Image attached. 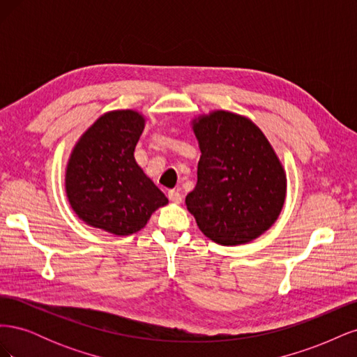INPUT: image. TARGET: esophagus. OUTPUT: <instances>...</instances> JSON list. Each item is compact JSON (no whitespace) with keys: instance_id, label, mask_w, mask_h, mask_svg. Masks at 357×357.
<instances>
[{"instance_id":"esophagus-1","label":"esophagus","mask_w":357,"mask_h":357,"mask_svg":"<svg viewBox=\"0 0 357 357\" xmlns=\"http://www.w3.org/2000/svg\"><path fill=\"white\" fill-rule=\"evenodd\" d=\"M168 198H169V201H172V202L180 204L183 197H181V193H180L178 190H174V189H172V190H169V192H168Z\"/></svg>"}]
</instances>
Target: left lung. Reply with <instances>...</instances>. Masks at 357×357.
<instances>
[{
  "mask_svg": "<svg viewBox=\"0 0 357 357\" xmlns=\"http://www.w3.org/2000/svg\"><path fill=\"white\" fill-rule=\"evenodd\" d=\"M201 158L186 207L201 232L222 245L250 243L283 210L286 171L250 119L214 110L192 121Z\"/></svg>",
  "mask_w": 357,
  "mask_h": 357,
  "instance_id": "1",
  "label": "left lung"
}]
</instances>
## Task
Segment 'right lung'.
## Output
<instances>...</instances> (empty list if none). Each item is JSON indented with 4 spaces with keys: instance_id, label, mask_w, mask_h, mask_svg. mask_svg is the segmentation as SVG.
Instances as JSON below:
<instances>
[{
    "instance_id": "1",
    "label": "right lung",
    "mask_w": 357,
    "mask_h": 357,
    "mask_svg": "<svg viewBox=\"0 0 357 357\" xmlns=\"http://www.w3.org/2000/svg\"><path fill=\"white\" fill-rule=\"evenodd\" d=\"M144 126L146 117L137 110L107 112L71 150L66 193L73 211L92 228L131 235L168 204L134 158Z\"/></svg>"
}]
</instances>
